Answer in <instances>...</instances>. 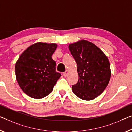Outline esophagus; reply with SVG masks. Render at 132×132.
<instances>
[{
  "instance_id": "1",
  "label": "esophagus",
  "mask_w": 132,
  "mask_h": 132,
  "mask_svg": "<svg viewBox=\"0 0 132 132\" xmlns=\"http://www.w3.org/2000/svg\"><path fill=\"white\" fill-rule=\"evenodd\" d=\"M68 73H69L68 70H66V72H64L63 73V76H64V77H66V76L67 75H68Z\"/></svg>"
}]
</instances>
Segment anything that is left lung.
<instances>
[{
    "label": "left lung",
    "instance_id": "1",
    "mask_svg": "<svg viewBox=\"0 0 132 132\" xmlns=\"http://www.w3.org/2000/svg\"><path fill=\"white\" fill-rule=\"evenodd\" d=\"M69 48L77 64L79 79L72 91L80 99L92 100L103 92L111 77L110 62L95 44L86 40L70 44Z\"/></svg>",
    "mask_w": 132,
    "mask_h": 132
}]
</instances>
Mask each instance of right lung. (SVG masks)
Masks as SVG:
<instances>
[{"mask_svg": "<svg viewBox=\"0 0 132 132\" xmlns=\"http://www.w3.org/2000/svg\"><path fill=\"white\" fill-rule=\"evenodd\" d=\"M57 47L54 43L38 42L28 47L15 64L18 83L23 92L32 98L46 97L61 76L56 71L52 56Z\"/></svg>", "mask_w": 132, "mask_h": 132, "instance_id": "1", "label": "right lung"}]
</instances>
